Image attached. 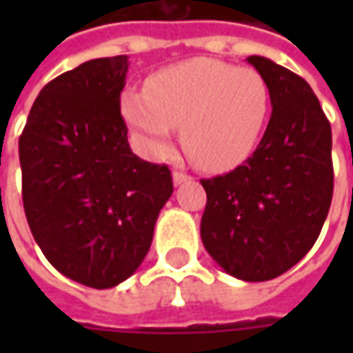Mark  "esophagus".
<instances>
[{
	"label": "esophagus",
	"instance_id": "obj_1",
	"mask_svg": "<svg viewBox=\"0 0 353 353\" xmlns=\"http://www.w3.org/2000/svg\"><path fill=\"white\" fill-rule=\"evenodd\" d=\"M172 179H174V185L177 187V185H183L187 183V181H191L192 177L183 174V172H174V174H172Z\"/></svg>",
	"mask_w": 353,
	"mask_h": 353
}]
</instances>
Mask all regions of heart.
Listing matches in <instances>:
<instances>
[{"mask_svg":"<svg viewBox=\"0 0 353 353\" xmlns=\"http://www.w3.org/2000/svg\"><path fill=\"white\" fill-rule=\"evenodd\" d=\"M121 111L149 157H166L174 128H181L191 161L208 172H225L255 151L270 111V92L253 68L192 58L153 75L147 92L126 90Z\"/></svg>","mask_w":353,"mask_h":353,"instance_id":"b5f03b06","label":"heart"}]
</instances>
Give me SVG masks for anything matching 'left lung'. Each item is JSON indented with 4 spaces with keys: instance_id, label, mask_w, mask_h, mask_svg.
Masks as SVG:
<instances>
[{
    "instance_id": "1",
    "label": "left lung",
    "mask_w": 353,
    "mask_h": 353,
    "mask_svg": "<svg viewBox=\"0 0 353 353\" xmlns=\"http://www.w3.org/2000/svg\"><path fill=\"white\" fill-rule=\"evenodd\" d=\"M270 92L272 115L255 153L202 179L206 252L238 280L266 281L310 252L333 199L331 124L310 85L270 58L248 57Z\"/></svg>"
}]
</instances>
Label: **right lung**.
<instances>
[{
    "label": "right lung",
    "mask_w": 353,
    "mask_h": 353,
    "mask_svg": "<svg viewBox=\"0 0 353 353\" xmlns=\"http://www.w3.org/2000/svg\"><path fill=\"white\" fill-rule=\"evenodd\" d=\"M128 57L94 58L45 85L19 139L35 242L65 278L115 288L138 270L174 192L164 164L132 153L121 115Z\"/></svg>",
    "instance_id": "add662e5"
}]
</instances>
